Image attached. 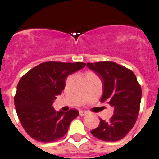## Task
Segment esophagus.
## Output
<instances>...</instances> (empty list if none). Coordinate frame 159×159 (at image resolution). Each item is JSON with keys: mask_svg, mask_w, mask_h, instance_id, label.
Returning <instances> with one entry per match:
<instances>
[{"mask_svg": "<svg viewBox=\"0 0 159 159\" xmlns=\"http://www.w3.org/2000/svg\"><path fill=\"white\" fill-rule=\"evenodd\" d=\"M87 112L86 111H79V115L81 117H83V116H84V115H87Z\"/></svg>", "mask_w": 159, "mask_h": 159, "instance_id": "esophagus-1", "label": "esophagus"}]
</instances>
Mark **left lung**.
<instances>
[{
	"label": "left lung",
	"instance_id": "obj_1",
	"mask_svg": "<svg viewBox=\"0 0 159 159\" xmlns=\"http://www.w3.org/2000/svg\"><path fill=\"white\" fill-rule=\"evenodd\" d=\"M87 66L96 72L103 83L100 100L115 108L110 121L100 118L99 126L91 133L103 141L121 140L133 129L137 119L142 95L140 84L133 71L115 62L88 63Z\"/></svg>",
	"mask_w": 159,
	"mask_h": 159
}]
</instances>
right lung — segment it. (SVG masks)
<instances>
[{"label":"right lung","instance_id":"right-lung-1","mask_svg":"<svg viewBox=\"0 0 159 159\" xmlns=\"http://www.w3.org/2000/svg\"><path fill=\"white\" fill-rule=\"evenodd\" d=\"M85 65L81 62H45L30 70L19 80L15 107L22 126L30 137L37 141L53 142L67 133L78 111H56L52 103L65 88L66 77Z\"/></svg>","mask_w":159,"mask_h":159}]
</instances>
